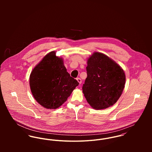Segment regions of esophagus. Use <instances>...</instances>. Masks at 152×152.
Segmentation results:
<instances>
[{
	"instance_id": "obj_1",
	"label": "esophagus",
	"mask_w": 152,
	"mask_h": 152,
	"mask_svg": "<svg viewBox=\"0 0 152 152\" xmlns=\"http://www.w3.org/2000/svg\"><path fill=\"white\" fill-rule=\"evenodd\" d=\"M77 81L79 83V84H81L82 81H81V80L80 78H77Z\"/></svg>"
}]
</instances>
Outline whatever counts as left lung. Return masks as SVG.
I'll return each instance as SVG.
<instances>
[{
    "mask_svg": "<svg viewBox=\"0 0 152 152\" xmlns=\"http://www.w3.org/2000/svg\"><path fill=\"white\" fill-rule=\"evenodd\" d=\"M87 77L83 92L90 106L104 109L114 105L125 88L123 69L104 54L95 52L87 61Z\"/></svg>",
    "mask_w": 152,
    "mask_h": 152,
    "instance_id": "8db88e82",
    "label": "left lung"
}]
</instances>
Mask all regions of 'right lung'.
<instances>
[{
	"instance_id": "add662e5",
	"label": "right lung",
	"mask_w": 152,
	"mask_h": 152,
	"mask_svg": "<svg viewBox=\"0 0 152 152\" xmlns=\"http://www.w3.org/2000/svg\"><path fill=\"white\" fill-rule=\"evenodd\" d=\"M30 87L36 101L44 108L57 109L70 96L78 82L70 77L63 59L55 51L44 56L30 75Z\"/></svg>"
}]
</instances>
